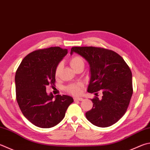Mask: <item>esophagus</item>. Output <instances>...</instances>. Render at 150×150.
Segmentation results:
<instances>
[{
    "mask_svg": "<svg viewBox=\"0 0 150 150\" xmlns=\"http://www.w3.org/2000/svg\"><path fill=\"white\" fill-rule=\"evenodd\" d=\"M73 99H74V101H82L83 100V98L81 97H75Z\"/></svg>",
    "mask_w": 150,
    "mask_h": 150,
    "instance_id": "obj_1",
    "label": "esophagus"
}]
</instances>
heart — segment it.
<instances>
[{
  "instance_id": "1",
  "label": "heart",
  "mask_w": 150,
  "mask_h": 150,
  "mask_svg": "<svg viewBox=\"0 0 150 150\" xmlns=\"http://www.w3.org/2000/svg\"><path fill=\"white\" fill-rule=\"evenodd\" d=\"M69 64L75 71H77L78 69L80 68H84V65H85V61L84 58L81 56H73L69 60ZM62 64H59L57 66L56 70H55V76L56 77H58L62 69ZM83 84L81 83H75L71 84L68 85L66 87V91L69 93L74 95H77L81 93V89H82Z\"/></svg>"
}]
</instances>
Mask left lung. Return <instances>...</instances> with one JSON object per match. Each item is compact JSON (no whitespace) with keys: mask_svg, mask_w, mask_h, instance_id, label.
I'll list each match as a JSON object with an SVG mask.
<instances>
[{"mask_svg":"<svg viewBox=\"0 0 150 150\" xmlns=\"http://www.w3.org/2000/svg\"><path fill=\"white\" fill-rule=\"evenodd\" d=\"M79 54L88 62L91 80L87 91L102 92L101 99H92L93 107L85 113L92 124L108 127L115 124L125 115L131 99L133 89L132 72L123 58L108 49L82 47H72L71 54Z\"/></svg>","mask_w":150,"mask_h":150,"instance_id":"1","label":"left lung"}]
</instances>
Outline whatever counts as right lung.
Returning a JSON list of instances; mask_svg holds the SVG:
<instances>
[{"label": "right lung", "instance_id": "obj_1", "mask_svg": "<svg viewBox=\"0 0 150 150\" xmlns=\"http://www.w3.org/2000/svg\"><path fill=\"white\" fill-rule=\"evenodd\" d=\"M67 49L50 47L32 52L23 58L16 72V100L21 112L28 120L40 128L56 126L65 117L73 102L67 95L48 94V85L54 86L55 70Z\"/></svg>", "mask_w": 150, "mask_h": 150}]
</instances>
